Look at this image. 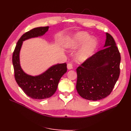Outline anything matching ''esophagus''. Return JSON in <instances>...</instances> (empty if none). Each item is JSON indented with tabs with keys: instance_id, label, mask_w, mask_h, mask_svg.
<instances>
[{
	"instance_id": "1",
	"label": "esophagus",
	"mask_w": 131,
	"mask_h": 131,
	"mask_svg": "<svg viewBox=\"0 0 131 131\" xmlns=\"http://www.w3.org/2000/svg\"><path fill=\"white\" fill-rule=\"evenodd\" d=\"M67 68H68V69H69V70H71V69L73 68V64L71 63H68V65H67Z\"/></svg>"
}]
</instances>
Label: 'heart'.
Instances as JSON below:
<instances>
[{
    "mask_svg": "<svg viewBox=\"0 0 131 131\" xmlns=\"http://www.w3.org/2000/svg\"><path fill=\"white\" fill-rule=\"evenodd\" d=\"M83 45L77 54V60L84 62L92 56L97 47V41L86 32H80L73 36L66 43L69 48H77Z\"/></svg>",
    "mask_w": 131,
    "mask_h": 131,
    "instance_id": "b5f03b06",
    "label": "heart"
}]
</instances>
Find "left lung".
I'll list each match as a JSON object with an SVG mask.
<instances>
[{
    "label": "left lung",
    "mask_w": 131,
    "mask_h": 131,
    "mask_svg": "<svg viewBox=\"0 0 131 131\" xmlns=\"http://www.w3.org/2000/svg\"><path fill=\"white\" fill-rule=\"evenodd\" d=\"M106 35L105 48L77 69V90L86 100L97 101L109 95L120 74V53L112 36Z\"/></svg>",
    "instance_id": "8db88e82"
}]
</instances>
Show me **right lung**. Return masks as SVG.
Segmentation results:
<instances>
[{
	"label": "right lung",
	"instance_id": "add662e5",
	"mask_svg": "<svg viewBox=\"0 0 131 131\" xmlns=\"http://www.w3.org/2000/svg\"><path fill=\"white\" fill-rule=\"evenodd\" d=\"M49 26L39 27L25 33L17 41L12 56L15 80L19 87L27 96L33 99L43 100L51 97L56 91L61 78L67 71L66 63H58L37 76L27 74L21 68L19 62V52L23 41L30 38L45 34Z\"/></svg>",
	"mask_w": 131,
	"mask_h": 131
}]
</instances>
